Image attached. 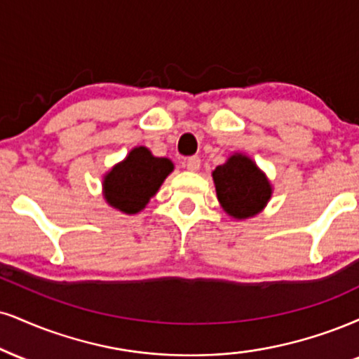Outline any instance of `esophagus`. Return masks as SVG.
Returning <instances> with one entry per match:
<instances>
[{"instance_id":"obj_1","label":"esophagus","mask_w":359,"mask_h":359,"mask_svg":"<svg viewBox=\"0 0 359 359\" xmlns=\"http://www.w3.org/2000/svg\"><path fill=\"white\" fill-rule=\"evenodd\" d=\"M185 167H187V170L197 172L198 168H201V158H198V157L187 158V162H185Z\"/></svg>"}]
</instances>
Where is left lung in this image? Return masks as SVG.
<instances>
[{"mask_svg":"<svg viewBox=\"0 0 359 359\" xmlns=\"http://www.w3.org/2000/svg\"><path fill=\"white\" fill-rule=\"evenodd\" d=\"M219 204L236 221H244L264 210L273 196V184L252 158L236 152L212 172Z\"/></svg>","mask_w":359,"mask_h":359,"instance_id":"8db88e82","label":"left lung"}]
</instances>
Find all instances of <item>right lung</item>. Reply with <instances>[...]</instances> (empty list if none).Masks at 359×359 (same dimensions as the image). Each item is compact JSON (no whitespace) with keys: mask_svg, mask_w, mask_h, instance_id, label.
<instances>
[{"mask_svg":"<svg viewBox=\"0 0 359 359\" xmlns=\"http://www.w3.org/2000/svg\"><path fill=\"white\" fill-rule=\"evenodd\" d=\"M172 170L174 163L170 158L155 157L147 147H133L122 162L115 163L103 175V198L120 212L138 214Z\"/></svg>","mask_w":359,"mask_h":359,"instance_id":"add662e5","label":"right lung"}]
</instances>
